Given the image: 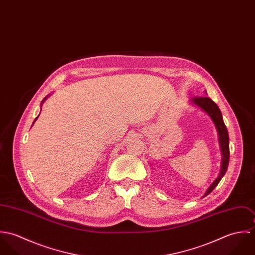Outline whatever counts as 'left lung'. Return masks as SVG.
Here are the masks:
<instances>
[{"instance_id":"1","label":"left lung","mask_w":255,"mask_h":255,"mask_svg":"<svg viewBox=\"0 0 255 255\" xmlns=\"http://www.w3.org/2000/svg\"><path fill=\"white\" fill-rule=\"evenodd\" d=\"M191 102L198 106L200 109L203 110L210 116L213 123L216 126L219 135V143L221 147L222 152V166H221V172L219 174L218 178L213 182V183L209 186L207 191L205 192L204 196L208 195L221 181V179L224 177V175L227 172L228 166H229V160H230V148H229V133L228 129L225 126V123L223 121L222 113L219 109L217 104L212 101L209 97H194L191 99Z\"/></svg>"}]
</instances>
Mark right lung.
<instances>
[{
	"instance_id": "add662e5",
	"label": "right lung",
	"mask_w": 255,
	"mask_h": 255,
	"mask_svg": "<svg viewBox=\"0 0 255 255\" xmlns=\"http://www.w3.org/2000/svg\"><path fill=\"white\" fill-rule=\"evenodd\" d=\"M45 99H46V98H45ZM45 99H44V100H43V101H42V103H43V102H44V101H45ZM42 103H41V105H42ZM37 119V118H36ZM36 119H35V121H36ZM35 121H34V122H35ZM34 122H33V123H34Z\"/></svg>"
}]
</instances>
